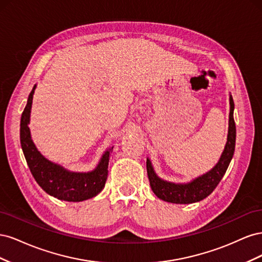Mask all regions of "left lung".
<instances>
[{
	"label": "left lung",
	"mask_w": 262,
	"mask_h": 262,
	"mask_svg": "<svg viewBox=\"0 0 262 262\" xmlns=\"http://www.w3.org/2000/svg\"><path fill=\"white\" fill-rule=\"evenodd\" d=\"M231 104V112H229V126H228V136L225 148L222 153L219 163L214 166L205 175L194 179L193 181L185 185H176L171 182L164 181L156 176L153 170L149 160L146 161V170L149 180L150 188L153 192L160 198V199L178 204H188L194 203L203 200L209 194L212 193L214 189L216 188L221 179L225 175L226 169L229 163L232 161L235 150V141H236V125L234 121V100L231 96L229 98Z\"/></svg>",
	"instance_id": "obj_1"
}]
</instances>
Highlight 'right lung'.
Returning a JSON list of instances; mask_svg holds the SVG:
<instances>
[{
	"label": "right lung",
	"mask_w": 262,
	"mask_h": 262,
	"mask_svg": "<svg viewBox=\"0 0 262 262\" xmlns=\"http://www.w3.org/2000/svg\"><path fill=\"white\" fill-rule=\"evenodd\" d=\"M35 86L30 92L27 105L20 119V144L28 167L37 184L45 191L60 200L80 202L97 195L105 187L108 177V163L113 147L102 155L96 169L91 172H71L49 162L38 152L28 128Z\"/></svg>",
	"instance_id": "right-lung-1"
}]
</instances>
